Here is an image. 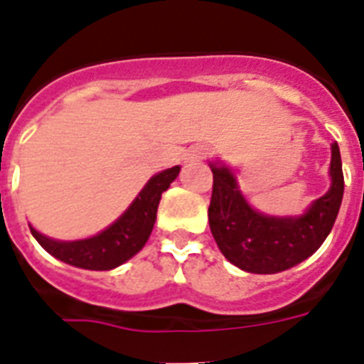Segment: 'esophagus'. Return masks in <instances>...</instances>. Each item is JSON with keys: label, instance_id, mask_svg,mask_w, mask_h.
<instances>
[{"label": "esophagus", "instance_id": "esophagus-1", "mask_svg": "<svg viewBox=\"0 0 364 364\" xmlns=\"http://www.w3.org/2000/svg\"><path fill=\"white\" fill-rule=\"evenodd\" d=\"M208 154H210V151H208V147L197 146V147H195V149L191 151V159H193V160H202V159H205Z\"/></svg>", "mask_w": 364, "mask_h": 364}]
</instances>
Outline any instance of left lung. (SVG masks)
I'll return each mask as SVG.
<instances>
[{
	"label": "left lung",
	"mask_w": 364,
	"mask_h": 364,
	"mask_svg": "<svg viewBox=\"0 0 364 364\" xmlns=\"http://www.w3.org/2000/svg\"><path fill=\"white\" fill-rule=\"evenodd\" d=\"M210 228L222 255L250 273H277L314 255L332 231L339 213L345 176L337 142L332 144V188L299 218H273L257 213L237 189L226 167L211 166Z\"/></svg>",
	"instance_id": "obj_1"
}]
</instances>
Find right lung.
<instances>
[{"instance_id":"right-lung-1","label":"right lung","mask_w":364,"mask_h":364,"mask_svg":"<svg viewBox=\"0 0 364 364\" xmlns=\"http://www.w3.org/2000/svg\"><path fill=\"white\" fill-rule=\"evenodd\" d=\"M178 173L180 167L175 166L153 176L146 184V188L140 191V195L134 198L129 210L125 211L112 226L91 239L60 242V240L47 239L45 235L38 233L34 228L28 226L31 233L41 244L45 252H49L50 255L63 260L67 264L83 269H100V272L117 268V266L124 264L125 260L136 255L147 242L151 231H153L154 220H156L160 197Z\"/></svg>"}]
</instances>
